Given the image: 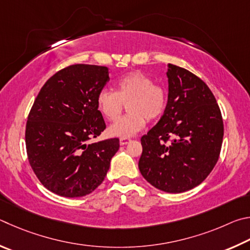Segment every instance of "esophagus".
<instances>
[{
  "label": "esophagus",
  "mask_w": 250,
  "mask_h": 250,
  "mask_svg": "<svg viewBox=\"0 0 250 250\" xmlns=\"http://www.w3.org/2000/svg\"><path fill=\"white\" fill-rule=\"evenodd\" d=\"M128 143H130V138H121V139H120V144H121L122 146L127 145Z\"/></svg>",
  "instance_id": "obj_1"
}]
</instances>
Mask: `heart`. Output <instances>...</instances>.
<instances>
[{
  "mask_svg": "<svg viewBox=\"0 0 250 250\" xmlns=\"http://www.w3.org/2000/svg\"><path fill=\"white\" fill-rule=\"evenodd\" d=\"M127 104V115L108 128L112 136L128 138L145 127L148 121L156 120L167 105V92L156 84L150 77L141 71H133L122 77L115 84V92L101 90L96 96V108L108 121L120 118Z\"/></svg>",
  "mask_w": 250,
  "mask_h": 250,
  "instance_id": "heart-1",
  "label": "heart"
}]
</instances>
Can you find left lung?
Here are the masks:
<instances>
[{"label":"left lung","instance_id":"8db88e82","mask_svg":"<svg viewBox=\"0 0 250 250\" xmlns=\"http://www.w3.org/2000/svg\"><path fill=\"white\" fill-rule=\"evenodd\" d=\"M168 103L142 137V176L157 189L181 193L202 183L220 157L224 125L209 87L187 69L168 64Z\"/></svg>","mask_w":250,"mask_h":250}]
</instances>
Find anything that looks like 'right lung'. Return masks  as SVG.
<instances>
[{
	"label": "right lung",
	"instance_id": "obj_1",
	"mask_svg": "<svg viewBox=\"0 0 250 250\" xmlns=\"http://www.w3.org/2000/svg\"><path fill=\"white\" fill-rule=\"evenodd\" d=\"M108 69L72 64L55 73L39 91L26 124V150L42 185L65 198L93 192L120 148L118 138L87 144L106 127L96 96Z\"/></svg>",
	"mask_w": 250,
	"mask_h": 250
}]
</instances>
